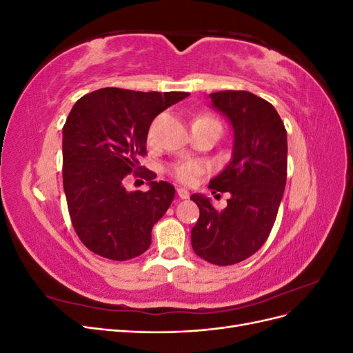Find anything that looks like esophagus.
<instances>
[{"label":"esophagus","instance_id":"esophagus-1","mask_svg":"<svg viewBox=\"0 0 353 353\" xmlns=\"http://www.w3.org/2000/svg\"><path fill=\"white\" fill-rule=\"evenodd\" d=\"M176 193H178V196H179L181 199H188V197H190L188 190H185V188H178Z\"/></svg>","mask_w":353,"mask_h":353}]
</instances>
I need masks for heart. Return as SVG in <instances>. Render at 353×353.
<instances>
[{
  "instance_id": "1",
  "label": "heart",
  "mask_w": 353,
  "mask_h": 353,
  "mask_svg": "<svg viewBox=\"0 0 353 353\" xmlns=\"http://www.w3.org/2000/svg\"><path fill=\"white\" fill-rule=\"evenodd\" d=\"M196 122H212V123L219 125V122L216 119H213L212 116H203ZM199 172H200V166L196 163H175L170 166V174H172L178 181H181V183H184V184L193 183Z\"/></svg>"
}]
</instances>
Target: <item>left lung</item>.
Listing matches in <instances>:
<instances>
[{"instance_id":"obj_1","label":"left lung","mask_w":353,"mask_h":353,"mask_svg":"<svg viewBox=\"0 0 353 353\" xmlns=\"http://www.w3.org/2000/svg\"><path fill=\"white\" fill-rule=\"evenodd\" d=\"M209 97L234 134L230 163L209 188L213 194L230 193V199L225 209L216 210L206 196H191L200 209L191 245L201 259L227 266L258 252L274 227L287 179V132L274 105L249 91Z\"/></svg>"}]
</instances>
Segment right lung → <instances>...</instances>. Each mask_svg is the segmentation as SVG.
Wrapping results in <instances>:
<instances>
[{"label": "right lung", "mask_w": 353, "mask_h": 353, "mask_svg": "<svg viewBox=\"0 0 353 353\" xmlns=\"http://www.w3.org/2000/svg\"><path fill=\"white\" fill-rule=\"evenodd\" d=\"M188 95L101 88L74 103L63 126V187L72 225L95 254L128 261L150 248L175 188L152 170L138 172V157L154 117ZM132 172L151 190L126 192L123 181Z\"/></svg>", "instance_id": "add662e5"}]
</instances>
